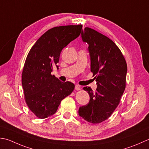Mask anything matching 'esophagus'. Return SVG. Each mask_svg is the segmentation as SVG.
<instances>
[{
    "instance_id": "esophagus-1",
    "label": "esophagus",
    "mask_w": 149,
    "mask_h": 149,
    "mask_svg": "<svg viewBox=\"0 0 149 149\" xmlns=\"http://www.w3.org/2000/svg\"><path fill=\"white\" fill-rule=\"evenodd\" d=\"M75 90H81V86H79V85H75Z\"/></svg>"
}]
</instances>
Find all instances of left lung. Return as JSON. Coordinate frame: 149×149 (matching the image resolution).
<instances>
[{
	"label": "left lung",
	"instance_id": "1",
	"mask_svg": "<svg viewBox=\"0 0 149 149\" xmlns=\"http://www.w3.org/2000/svg\"><path fill=\"white\" fill-rule=\"evenodd\" d=\"M81 37L88 44L90 70L97 88L94 92L90 87H84L90 101L79 107V115L97 124L109 118L118 106L126 86L127 65L121 50L109 37L88 27Z\"/></svg>",
	"mask_w": 149,
	"mask_h": 149
}]
</instances>
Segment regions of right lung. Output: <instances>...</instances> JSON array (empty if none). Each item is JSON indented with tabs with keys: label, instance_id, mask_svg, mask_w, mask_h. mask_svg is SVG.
<instances>
[{
	"label": "right lung",
	"instance_id": "right-lung-1",
	"mask_svg": "<svg viewBox=\"0 0 149 149\" xmlns=\"http://www.w3.org/2000/svg\"><path fill=\"white\" fill-rule=\"evenodd\" d=\"M83 26H57L38 39L29 52L22 74L24 100L37 118L44 119L56 112L61 101L73 92L75 85L61 82L51 72L59 63L62 49L76 39Z\"/></svg>",
	"mask_w": 149,
	"mask_h": 149
}]
</instances>
